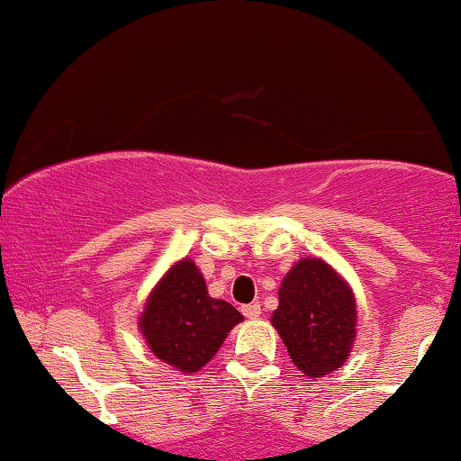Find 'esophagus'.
Wrapping results in <instances>:
<instances>
[{
  "mask_svg": "<svg viewBox=\"0 0 461 461\" xmlns=\"http://www.w3.org/2000/svg\"><path fill=\"white\" fill-rule=\"evenodd\" d=\"M241 311H243V314L248 319H258L262 314V306L258 304V302H254V304H245Z\"/></svg>",
  "mask_w": 461,
  "mask_h": 461,
  "instance_id": "34e87169",
  "label": "esophagus"
}]
</instances>
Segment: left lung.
<instances>
[{
	"instance_id": "1",
	"label": "left lung",
	"mask_w": 461,
	"mask_h": 461,
	"mask_svg": "<svg viewBox=\"0 0 461 461\" xmlns=\"http://www.w3.org/2000/svg\"><path fill=\"white\" fill-rule=\"evenodd\" d=\"M273 325L295 367L323 377L346 361L355 342L357 302L350 287L317 258H302L279 289Z\"/></svg>"
}]
</instances>
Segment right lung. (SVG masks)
<instances>
[{"label":"right lung","mask_w":461,"mask_h":461,"mask_svg":"<svg viewBox=\"0 0 461 461\" xmlns=\"http://www.w3.org/2000/svg\"><path fill=\"white\" fill-rule=\"evenodd\" d=\"M239 321L243 317L235 306L207 295L194 262L182 260L149 295L140 331L155 357L193 374L216 355Z\"/></svg>","instance_id":"obj_1"}]
</instances>
